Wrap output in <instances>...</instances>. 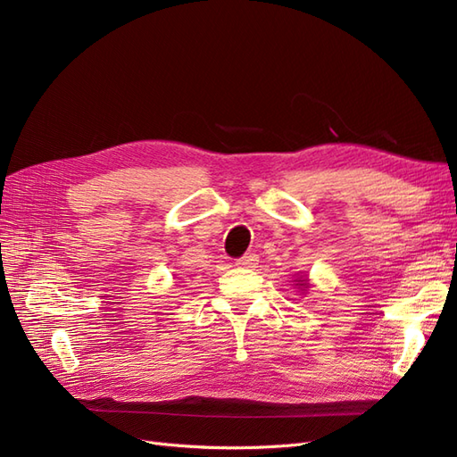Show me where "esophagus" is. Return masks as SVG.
<instances>
[{"label":"esophagus","instance_id":"esophagus-1","mask_svg":"<svg viewBox=\"0 0 457 457\" xmlns=\"http://www.w3.org/2000/svg\"><path fill=\"white\" fill-rule=\"evenodd\" d=\"M259 262V257L255 253H245L240 259H237V265L244 267V269H253Z\"/></svg>","mask_w":457,"mask_h":457}]
</instances>
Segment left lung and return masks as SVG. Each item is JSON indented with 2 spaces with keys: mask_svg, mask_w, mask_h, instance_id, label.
Listing matches in <instances>:
<instances>
[{
  "mask_svg": "<svg viewBox=\"0 0 457 457\" xmlns=\"http://www.w3.org/2000/svg\"><path fill=\"white\" fill-rule=\"evenodd\" d=\"M297 282H299L301 287H309V280H307V278H305V280H297Z\"/></svg>",
  "mask_w": 457,
  "mask_h": 457,
  "instance_id": "left-lung-1",
  "label": "left lung"
}]
</instances>
